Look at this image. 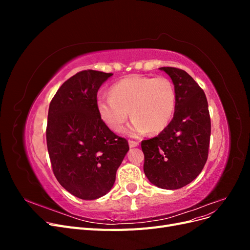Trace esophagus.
Listing matches in <instances>:
<instances>
[{
  "instance_id": "1",
  "label": "esophagus",
  "mask_w": 250,
  "mask_h": 250,
  "mask_svg": "<svg viewBox=\"0 0 250 250\" xmlns=\"http://www.w3.org/2000/svg\"><path fill=\"white\" fill-rule=\"evenodd\" d=\"M139 146V142L135 141H129V147L133 148V147H138Z\"/></svg>"
}]
</instances>
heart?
Wrapping results in <instances>:
<instances>
[{
  "mask_svg": "<svg viewBox=\"0 0 250 250\" xmlns=\"http://www.w3.org/2000/svg\"><path fill=\"white\" fill-rule=\"evenodd\" d=\"M111 97H98L97 112L110 130L120 132L126 121L132 118L125 133L133 138L150 132L157 133L167 127L174 115L176 90L166 77L131 75L110 88Z\"/></svg>",
  "mask_w": 250,
  "mask_h": 250,
  "instance_id": "obj_1",
  "label": "heart"
}]
</instances>
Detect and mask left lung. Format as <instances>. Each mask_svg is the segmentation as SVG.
I'll list each match as a JSON object with an SVG mask.
<instances>
[{
  "mask_svg": "<svg viewBox=\"0 0 250 250\" xmlns=\"http://www.w3.org/2000/svg\"><path fill=\"white\" fill-rule=\"evenodd\" d=\"M176 90L170 124L157 137L142 142L144 172L152 185L177 190L197 177L207 163L210 119L206 94L186 71L160 67Z\"/></svg>",
  "mask_w": 250,
  "mask_h": 250,
  "instance_id": "1",
  "label": "left lung"
}]
</instances>
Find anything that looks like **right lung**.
I'll return each instance as SVG.
<instances>
[{
    "label": "right lung",
    "mask_w": 250,
    "mask_h": 250,
    "mask_svg": "<svg viewBox=\"0 0 250 250\" xmlns=\"http://www.w3.org/2000/svg\"><path fill=\"white\" fill-rule=\"evenodd\" d=\"M111 73L82 71L67 79L48 112L47 146L53 173L67 192L83 200L108 193L129 150L128 142L103 123L97 93Z\"/></svg>",
    "instance_id": "1"
}]
</instances>
